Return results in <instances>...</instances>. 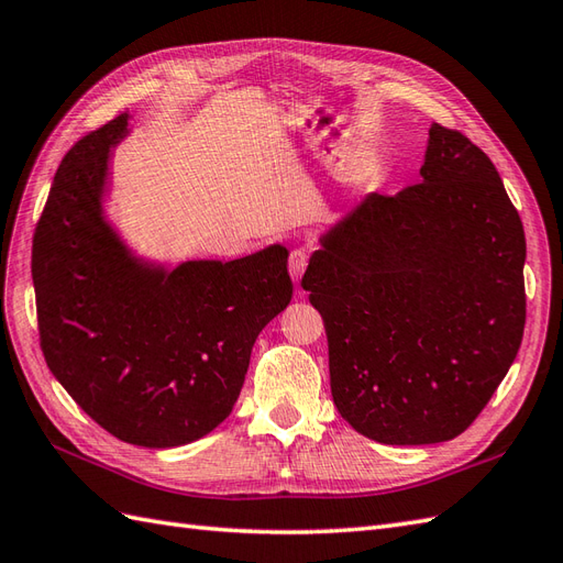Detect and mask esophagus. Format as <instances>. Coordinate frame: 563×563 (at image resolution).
<instances>
[{
  "label": "esophagus",
  "instance_id": "obj_1",
  "mask_svg": "<svg viewBox=\"0 0 563 563\" xmlns=\"http://www.w3.org/2000/svg\"><path fill=\"white\" fill-rule=\"evenodd\" d=\"M307 264H309V250H305V247H299V250H292V254H290V276H292V280H297L299 283V278L305 276V271H307Z\"/></svg>",
  "mask_w": 563,
  "mask_h": 563
}]
</instances>
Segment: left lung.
Segmentation results:
<instances>
[{
  "label": "left lung",
  "instance_id": "left-lung-1",
  "mask_svg": "<svg viewBox=\"0 0 563 563\" xmlns=\"http://www.w3.org/2000/svg\"><path fill=\"white\" fill-rule=\"evenodd\" d=\"M319 242L301 287L342 419L383 444L461 435L526 325L523 223L489 156L432 123L421 183L366 195Z\"/></svg>",
  "mask_w": 563,
  "mask_h": 563
}]
</instances>
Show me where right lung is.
<instances>
[{
	"label": "right lung",
	"instance_id": "add662e5",
	"mask_svg": "<svg viewBox=\"0 0 563 563\" xmlns=\"http://www.w3.org/2000/svg\"><path fill=\"white\" fill-rule=\"evenodd\" d=\"M121 113L62 158L33 238L42 354L76 405L113 438L152 450L221 426L256 335L290 305L283 244L233 262L168 268L137 256L107 219Z\"/></svg>",
	"mask_w": 563,
	"mask_h": 563
}]
</instances>
